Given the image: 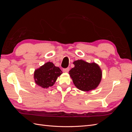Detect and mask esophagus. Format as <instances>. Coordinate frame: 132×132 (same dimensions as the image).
<instances>
[{
    "mask_svg": "<svg viewBox=\"0 0 132 132\" xmlns=\"http://www.w3.org/2000/svg\"><path fill=\"white\" fill-rule=\"evenodd\" d=\"M63 71L64 72H68L69 71V68H64L63 69Z\"/></svg>",
    "mask_w": 132,
    "mask_h": 132,
    "instance_id": "1",
    "label": "esophagus"
}]
</instances>
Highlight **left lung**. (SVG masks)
I'll use <instances>...</instances> for the list:
<instances>
[{
	"instance_id": "8db88e82",
	"label": "left lung",
	"mask_w": 132,
	"mask_h": 132,
	"mask_svg": "<svg viewBox=\"0 0 132 132\" xmlns=\"http://www.w3.org/2000/svg\"><path fill=\"white\" fill-rule=\"evenodd\" d=\"M73 64L75 67L69 71V74L75 86L84 91L96 88L102 78L101 70L97 64L82 60H78Z\"/></svg>"
}]
</instances>
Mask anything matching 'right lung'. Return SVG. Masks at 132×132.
Here are the masks:
<instances>
[{"instance_id":"obj_1","label":"right lung","mask_w":132,"mask_h":132,"mask_svg":"<svg viewBox=\"0 0 132 132\" xmlns=\"http://www.w3.org/2000/svg\"><path fill=\"white\" fill-rule=\"evenodd\" d=\"M62 73L59 67H55L52 62H47L35 70V82L43 88L53 86L57 78Z\"/></svg>"}]
</instances>
